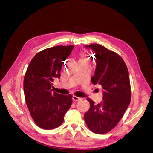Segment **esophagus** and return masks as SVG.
<instances>
[{
  "mask_svg": "<svg viewBox=\"0 0 153 153\" xmlns=\"http://www.w3.org/2000/svg\"><path fill=\"white\" fill-rule=\"evenodd\" d=\"M81 99H82L81 98H79V97H78V96H75V95H74V96H73V100L75 101H78L80 100Z\"/></svg>",
  "mask_w": 153,
  "mask_h": 153,
  "instance_id": "1",
  "label": "esophagus"
}]
</instances>
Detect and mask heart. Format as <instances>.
Wrapping results in <instances>:
<instances>
[{"label": "heart", "mask_w": 153, "mask_h": 153, "mask_svg": "<svg viewBox=\"0 0 153 153\" xmlns=\"http://www.w3.org/2000/svg\"><path fill=\"white\" fill-rule=\"evenodd\" d=\"M80 60H89V58H88L85 54H82L81 55Z\"/></svg>", "instance_id": "b5f03b06"}]
</instances>
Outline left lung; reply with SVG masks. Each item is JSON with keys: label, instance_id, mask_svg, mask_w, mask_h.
<instances>
[{"label": "left lung", "instance_id": "8db88e82", "mask_svg": "<svg viewBox=\"0 0 153 153\" xmlns=\"http://www.w3.org/2000/svg\"><path fill=\"white\" fill-rule=\"evenodd\" d=\"M94 51L96 59L93 84H100L103 89V101L96 105L90 103L84 119L90 130L97 134H104L114 128L131 101V86L129 73L123 59L113 51L99 44L85 46Z\"/></svg>", "mask_w": 153, "mask_h": 153}]
</instances>
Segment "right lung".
<instances>
[{"instance_id":"add662e5","label":"right lung","mask_w":153,"mask_h":153,"mask_svg":"<svg viewBox=\"0 0 153 153\" xmlns=\"http://www.w3.org/2000/svg\"><path fill=\"white\" fill-rule=\"evenodd\" d=\"M73 45L56 46L36 53L27 68L24 80L26 105L37 126L53 129L64 121L72 104V95L53 92L55 78H59L64 62Z\"/></svg>"}]
</instances>
